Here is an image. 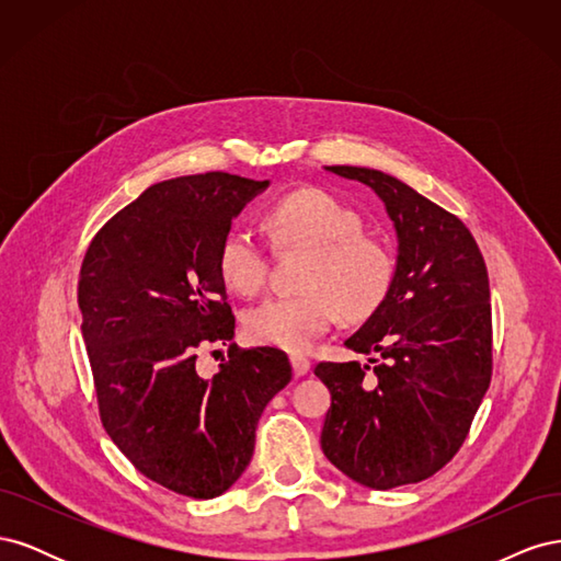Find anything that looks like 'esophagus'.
I'll return each instance as SVG.
<instances>
[{
    "instance_id": "1",
    "label": "esophagus",
    "mask_w": 561,
    "mask_h": 561,
    "mask_svg": "<svg viewBox=\"0 0 561 561\" xmlns=\"http://www.w3.org/2000/svg\"><path fill=\"white\" fill-rule=\"evenodd\" d=\"M290 365H293L295 377H304V375H307V371L311 369V360H309V358H304V355H293V358H290Z\"/></svg>"
}]
</instances>
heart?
Instances as JSON below:
<instances>
[{
    "label": "heart",
    "instance_id": "heart-1",
    "mask_svg": "<svg viewBox=\"0 0 561 561\" xmlns=\"http://www.w3.org/2000/svg\"><path fill=\"white\" fill-rule=\"evenodd\" d=\"M266 227L283 248L309 250L299 287L290 297H271L243 316L254 344L290 353L309 351L339 316L365 318L393 283L396 262L377 236L363 231V219L344 201L322 190L285 194L266 210ZM219 278L236 295H257L268 274L260 241L245 229L225 233L217 250Z\"/></svg>",
    "mask_w": 561,
    "mask_h": 561
}]
</instances>
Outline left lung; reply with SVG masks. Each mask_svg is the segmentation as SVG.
<instances>
[{
  "instance_id": "8db88e82",
  "label": "left lung",
  "mask_w": 561,
  "mask_h": 561,
  "mask_svg": "<svg viewBox=\"0 0 561 561\" xmlns=\"http://www.w3.org/2000/svg\"><path fill=\"white\" fill-rule=\"evenodd\" d=\"M325 171L381 198L398 260L388 295L344 342L369 355L367 365L313 369L332 396L320 447L346 478L369 489L414 484L451 461L491 381L486 266L461 219L410 184L375 168Z\"/></svg>"
}]
</instances>
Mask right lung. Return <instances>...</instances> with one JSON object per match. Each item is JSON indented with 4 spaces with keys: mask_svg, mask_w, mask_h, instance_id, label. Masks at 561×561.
Listing matches in <instances>:
<instances>
[{
    "mask_svg": "<svg viewBox=\"0 0 561 561\" xmlns=\"http://www.w3.org/2000/svg\"><path fill=\"white\" fill-rule=\"evenodd\" d=\"M268 180L229 173L151 184L95 233L79 278L81 334L100 419L145 478L215 499L241 478L268 400L293 379L278 348H229L213 379L201 344L231 342L236 320L217 250Z\"/></svg>",
    "mask_w": 561,
    "mask_h": 561,
    "instance_id": "right-lung-1",
    "label": "right lung"
}]
</instances>
